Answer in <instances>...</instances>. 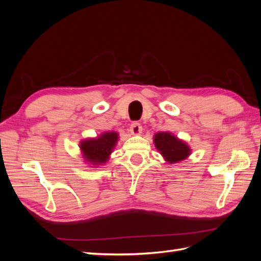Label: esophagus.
Masks as SVG:
<instances>
[{
	"label": "esophagus",
	"mask_w": 261,
	"mask_h": 261,
	"mask_svg": "<svg viewBox=\"0 0 261 261\" xmlns=\"http://www.w3.org/2000/svg\"><path fill=\"white\" fill-rule=\"evenodd\" d=\"M130 133L133 134V135H139V134L141 133V130H143V127H141V125L139 123H133L130 125Z\"/></svg>",
	"instance_id": "34e87169"
}]
</instances>
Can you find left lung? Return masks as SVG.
I'll list each match as a JSON object with an SVG mask.
<instances>
[{
  "label": "left lung",
  "instance_id": "8db88e82",
  "mask_svg": "<svg viewBox=\"0 0 261 261\" xmlns=\"http://www.w3.org/2000/svg\"><path fill=\"white\" fill-rule=\"evenodd\" d=\"M153 143L165 161L171 164L185 160L191 154L189 146L169 132L156 133L153 137Z\"/></svg>",
  "mask_w": 261,
  "mask_h": 261
}]
</instances>
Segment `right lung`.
Wrapping results in <instances>:
<instances>
[{"mask_svg": "<svg viewBox=\"0 0 261 261\" xmlns=\"http://www.w3.org/2000/svg\"><path fill=\"white\" fill-rule=\"evenodd\" d=\"M118 139L117 133L107 132L97 138H89L81 143L83 158L92 165H101L109 160Z\"/></svg>", "mask_w": 261, "mask_h": 261, "instance_id": "obj_1", "label": "right lung"}]
</instances>
